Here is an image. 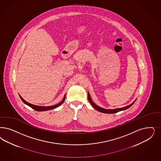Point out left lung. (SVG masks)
<instances>
[{
	"label": "left lung",
	"instance_id": "obj_1",
	"mask_svg": "<svg viewBox=\"0 0 161 161\" xmlns=\"http://www.w3.org/2000/svg\"><path fill=\"white\" fill-rule=\"evenodd\" d=\"M88 100H89V102L91 103V105H92V106L95 109L97 110L99 112H103V113H105V114H114V113H117L118 112H119V111H124V110H125L128 108H129L130 107H131V106L133 105V104L134 103L135 101L133 102V103L127 106H125L124 108H117V109H103V108H102L99 106H98L97 105H96L94 103H93V102L91 99V97H90V94L88 93Z\"/></svg>",
	"mask_w": 161,
	"mask_h": 161
}]
</instances>
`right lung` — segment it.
<instances>
[{"mask_svg":"<svg viewBox=\"0 0 161 161\" xmlns=\"http://www.w3.org/2000/svg\"><path fill=\"white\" fill-rule=\"evenodd\" d=\"M20 98H21V99L22 100V102H23L25 104H26V105L29 106L30 107H31V108H33L34 110H36V111H44L50 110V109H54V108H56L58 107L59 106L61 105V104H62V103L64 102V100H65V95L64 96V97L62 101L61 102L59 103H58V104H57V105H55L50 106H41L34 105H32V104L28 103L27 102H26L24 99H23L22 97H21V96H20Z\"/></svg>","mask_w":161,"mask_h":161,"instance_id":"1","label":"right lung"}]
</instances>
